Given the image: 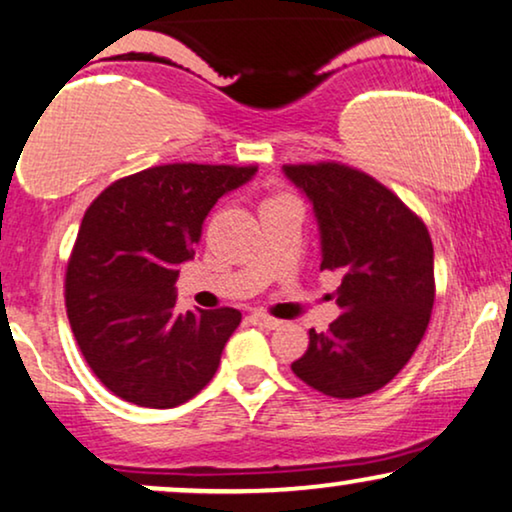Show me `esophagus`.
I'll list each match as a JSON object with an SVG mask.
<instances>
[{
	"label": "esophagus",
	"instance_id": "esophagus-1",
	"mask_svg": "<svg viewBox=\"0 0 512 512\" xmlns=\"http://www.w3.org/2000/svg\"><path fill=\"white\" fill-rule=\"evenodd\" d=\"M250 321L255 323V326L267 328V331H274V328L281 326V321H278V319H271V316H267V314H260V312L250 314Z\"/></svg>",
	"mask_w": 512,
	"mask_h": 512
}]
</instances>
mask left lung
I'll return each mask as SVG.
<instances>
[{"instance_id":"obj_1","label":"left lung","mask_w":512,"mask_h":512,"mask_svg":"<svg viewBox=\"0 0 512 512\" xmlns=\"http://www.w3.org/2000/svg\"><path fill=\"white\" fill-rule=\"evenodd\" d=\"M312 203L321 269L340 274V316L309 331L293 373L328 397L354 399L385 387L423 340L435 302L428 229L390 189L338 163L286 165Z\"/></svg>"}]
</instances>
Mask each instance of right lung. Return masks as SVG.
<instances>
[{"instance_id":"1","label":"right lung","mask_w":512,"mask_h":512,"mask_svg":"<svg viewBox=\"0 0 512 512\" xmlns=\"http://www.w3.org/2000/svg\"><path fill=\"white\" fill-rule=\"evenodd\" d=\"M257 167L160 165L108 186L84 212L66 274V307L96 378L148 409L184 404L217 373L238 309L177 314L179 267L208 212Z\"/></svg>"}]
</instances>
